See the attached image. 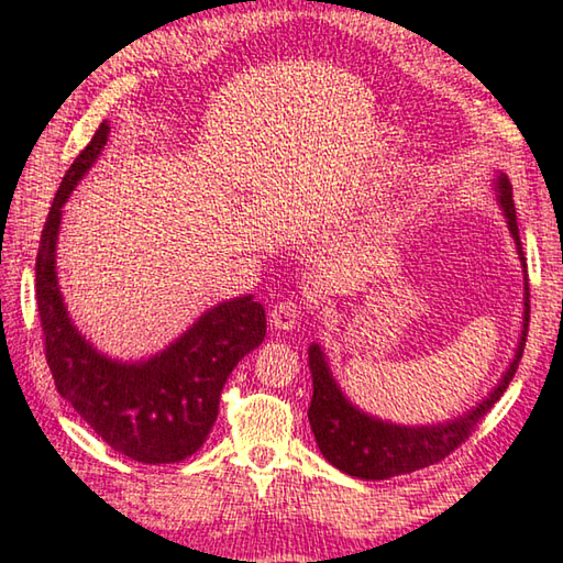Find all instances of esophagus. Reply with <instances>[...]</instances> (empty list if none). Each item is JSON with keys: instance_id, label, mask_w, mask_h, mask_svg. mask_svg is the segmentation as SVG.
Segmentation results:
<instances>
[{"instance_id": "esophagus-1", "label": "esophagus", "mask_w": 563, "mask_h": 563, "mask_svg": "<svg viewBox=\"0 0 563 563\" xmlns=\"http://www.w3.org/2000/svg\"><path fill=\"white\" fill-rule=\"evenodd\" d=\"M300 322V305L295 300H283L271 312V328L273 330H292Z\"/></svg>"}]
</instances>
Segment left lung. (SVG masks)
<instances>
[{"label": "left lung", "mask_w": 563, "mask_h": 563, "mask_svg": "<svg viewBox=\"0 0 563 563\" xmlns=\"http://www.w3.org/2000/svg\"><path fill=\"white\" fill-rule=\"evenodd\" d=\"M494 190H497V201L501 213L507 218V228L517 243V253L523 268V322L521 335L517 342V352L509 362L507 373L501 375L497 387L482 399L479 405L466 409L464 415L446 419L437 424H395L387 419L362 412L342 393L335 377L330 373V362L325 352L312 342L308 347V362L312 375V399L308 409V419L316 434V442L325 460L338 466L340 472L357 479H389L397 474H409L442 462L450 456L464 440H470L474 427L482 422V417L497 405V399L507 393L514 373H517L519 360L523 355L529 332V275H527V258H523L517 211L511 201V184L509 178L499 174L494 178Z\"/></svg>", "instance_id": "obj_1"}]
</instances>
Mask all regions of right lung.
Here are the masks:
<instances>
[{"instance_id":"add662e5","label":"right lung","mask_w":563,"mask_h":563,"mask_svg":"<svg viewBox=\"0 0 563 563\" xmlns=\"http://www.w3.org/2000/svg\"><path fill=\"white\" fill-rule=\"evenodd\" d=\"M103 121L62 178L36 253V305L54 385L113 450L144 464H174L201 450L216 424L228 375L265 338V308L253 295L218 302L166 350L121 362L81 335L56 280L62 208L109 139Z\"/></svg>"}]
</instances>
